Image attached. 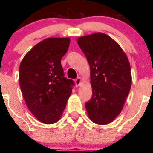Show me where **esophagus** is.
Listing matches in <instances>:
<instances>
[{"label": "esophagus", "mask_w": 153, "mask_h": 153, "mask_svg": "<svg viewBox=\"0 0 153 153\" xmlns=\"http://www.w3.org/2000/svg\"><path fill=\"white\" fill-rule=\"evenodd\" d=\"M75 83H76V87L80 86L81 83H82V79H81V77H79V78H77L76 79V81H75Z\"/></svg>", "instance_id": "34e87169"}]
</instances>
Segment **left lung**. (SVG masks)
I'll use <instances>...</instances> for the list:
<instances>
[{"label":"left lung","instance_id":"obj_1","mask_svg":"<svg viewBox=\"0 0 153 153\" xmlns=\"http://www.w3.org/2000/svg\"><path fill=\"white\" fill-rule=\"evenodd\" d=\"M77 43L88 62L93 96L85 106L97 125L113 122L122 111L131 85L130 64L120 46L102 33L81 36Z\"/></svg>","mask_w":153,"mask_h":153}]
</instances>
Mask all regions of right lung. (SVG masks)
<instances>
[{
    "label": "right lung",
    "instance_id": "1",
    "mask_svg": "<svg viewBox=\"0 0 153 153\" xmlns=\"http://www.w3.org/2000/svg\"><path fill=\"white\" fill-rule=\"evenodd\" d=\"M69 37H48L35 45L19 65V85L26 106L39 122L50 125L61 118L74 82L64 76L62 56Z\"/></svg>",
    "mask_w": 153,
    "mask_h": 153
}]
</instances>
